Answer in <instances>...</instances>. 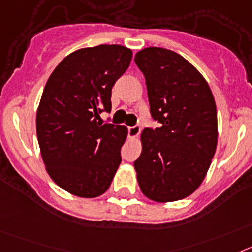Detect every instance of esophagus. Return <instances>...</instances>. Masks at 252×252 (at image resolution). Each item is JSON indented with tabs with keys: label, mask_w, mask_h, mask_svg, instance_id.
Instances as JSON below:
<instances>
[{
	"label": "esophagus",
	"mask_w": 252,
	"mask_h": 252,
	"mask_svg": "<svg viewBox=\"0 0 252 252\" xmlns=\"http://www.w3.org/2000/svg\"><path fill=\"white\" fill-rule=\"evenodd\" d=\"M141 133V126H129L128 128V135L129 138H137Z\"/></svg>",
	"instance_id": "obj_1"
}]
</instances>
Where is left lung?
Instances as JSON below:
<instances>
[{
    "label": "left lung",
    "instance_id": "left-lung-1",
    "mask_svg": "<svg viewBox=\"0 0 252 252\" xmlns=\"http://www.w3.org/2000/svg\"><path fill=\"white\" fill-rule=\"evenodd\" d=\"M134 61L146 78L151 115L161 123L142 132L137 180L151 200H180L200 187L217 148L213 94L202 73L172 50L144 48Z\"/></svg>",
    "mask_w": 252,
    "mask_h": 252
}]
</instances>
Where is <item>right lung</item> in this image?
<instances>
[{"label": "right lung", "mask_w": 252, "mask_h": 252, "mask_svg": "<svg viewBox=\"0 0 252 252\" xmlns=\"http://www.w3.org/2000/svg\"><path fill=\"white\" fill-rule=\"evenodd\" d=\"M132 57L123 45L81 48L48 78L36 111V134L48 175L69 194H104L122 162L128 129L97 120L101 111L111 110V89Z\"/></svg>", "instance_id": "right-lung-1"}]
</instances>
